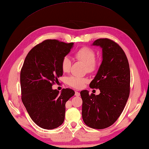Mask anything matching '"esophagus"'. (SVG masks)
<instances>
[{"label": "esophagus", "mask_w": 149, "mask_h": 149, "mask_svg": "<svg viewBox=\"0 0 149 149\" xmlns=\"http://www.w3.org/2000/svg\"><path fill=\"white\" fill-rule=\"evenodd\" d=\"M75 95L76 96H80V93H79V92H77V91H75Z\"/></svg>", "instance_id": "obj_1"}]
</instances>
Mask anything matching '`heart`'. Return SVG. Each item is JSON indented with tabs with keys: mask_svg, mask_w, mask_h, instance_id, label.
Listing matches in <instances>:
<instances>
[{
	"mask_svg": "<svg viewBox=\"0 0 149 149\" xmlns=\"http://www.w3.org/2000/svg\"><path fill=\"white\" fill-rule=\"evenodd\" d=\"M75 57L86 65V68L89 72H94L97 64L95 62L96 53L92 49L88 47H84L79 49L75 53ZM71 67V60L69 57L65 56L61 62V69L63 72H68ZM88 82V79L85 77L72 76L67 80L68 84L76 89L81 88L85 83Z\"/></svg>",
	"mask_w": 149,
	"mask_h": 149,
	"instance_id": "heart-1",
	"label": "heart"
}]
</instances>
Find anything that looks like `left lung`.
<instances>
[{"mask_svg":"<svg viewBox=\"0 0 149 149\" xmlns=\"http://www.w3.org/2000/svg\"><path fill=\"white\" fill-rule=\"evenodd\" d=\"M91 46L102 49V61L91 88H98V95L81 91L82 116L86 125L94 129H104L115 123L123 112L130 95V70L124 51L109 39L96 40Z\"/></svg>","mask_w":149,"mask_h":149,"instance_id":"obj_1","label":"left lung"}]
</instances>
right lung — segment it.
I'll return each instance as SVG.
<instances>
[{
  "label": "right lung",
  "instance_id": "obj_1",
  "mask_svg": "<svg viewBox=\"0 0 149 149\" xmlns=\"http://www.w3.org/2000/svg\"><path fill=\"white\" fill-rule=\"evenodd\" d=\"M74 43L46 40L28 53L20 73L22 100L31 119L43 129L53 130L65 119V103L75 94L71 89L61 91L52 86L63 75L61 62Z\"/></svg>",
  "mask_w": 149,
  "mask_h": 149
}]
</instances>
